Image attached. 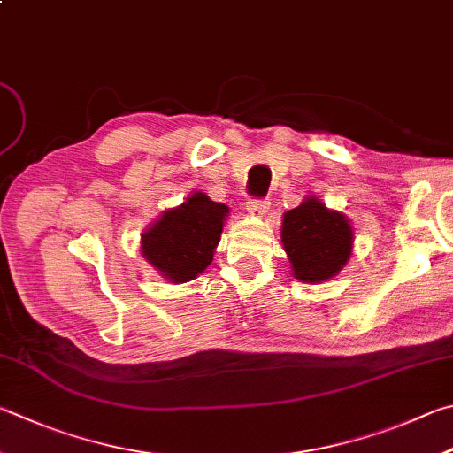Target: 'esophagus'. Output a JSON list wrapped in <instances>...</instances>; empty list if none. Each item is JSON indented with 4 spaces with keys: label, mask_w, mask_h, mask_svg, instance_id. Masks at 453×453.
Here are the masks:
<instances>
[{
    "label": "esophagus",
    "mask_w": 453,
    "mask_h": 453,
    "mask_svg": "<svg viewBox=\"0 0 453 453\" xmlns=\"http://www.w3.org/2000/svg\"><path fill=\"white\" fill-rule=\"evenodd\" d=\"M269 210V202L267 200H250L248 202V211L255 218H261L265 216Z\"/></svg>",
    "instance_id": "obj_1"
}]
</instances>
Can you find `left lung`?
<instances>
[{
	"label": "left lung",
	"mask_w": 453,
	"mask_h": 453,
	"mask_svg": "<svg viewBox=\"0 0 453 453\" xmlns=\"http://www.w3.org/2000/svg\"><path fill=\"white\" fill-rule=\"evenodd\" d=\"M352 242L347 216L328 210L315 196L283 216L281 243L297 281L320 283L334 277L347 265Z\"/></svg>",
	"instance_id": "obj_1"
}]
</instances>
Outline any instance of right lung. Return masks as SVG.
Listing matches in <instances>:
<instances>
[{
    "label": "right lung",
    "instance_id": "1",
    "mask_svg": "<svg viewBox=\"0 0 453 453\" xmlns=\"http://www.w3.org/2000/svg\"><path fill=\"white\" fill-rule=\"evenodd\" d=\"M227 213V205L194 192L142 234L144 259L170 283L192 281L211 263Z\"/></svg>",
    "mask_w": 453,
    "mask_h": 453
}]
</instances>
